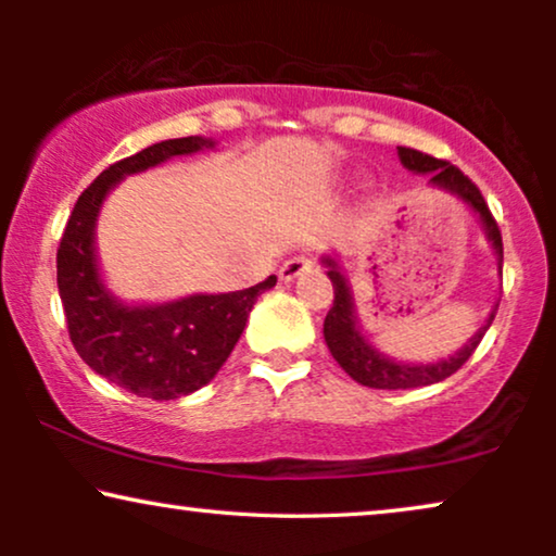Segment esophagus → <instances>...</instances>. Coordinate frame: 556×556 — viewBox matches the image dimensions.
Here are the masks:
<instances>
[{"label":"esophagus","mask_w":556,"mask_h":556,"mask_svg":"<svg viewBox=\"0 0 556 556\" xmlns=\"http://www.w3.org/2000/svg\"><path fill=\"white\" fill-rule=\"evenodd\" d=\"M311 265H314V257L311 255H293V257H288V261L280 265V280H293V278H299L303 270H308Z\"/></svg>","instance_id":"34e87169"}]
</instances>
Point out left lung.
I'll return each mask as SVG.
<instances>
[{"mask_svg": "<svg viewBox=\"0 0 556 556\" xmlns=\"http://www.w3.org/2000/svg\"><path fill=\"white\" fill-rule=\"evenodd\" d=\"M402 164L407 169L430 174V185H438L443 189H451L458 197H463L470 207H473L483 219L485 232H489V240L493 242L498 253V263H504V242H501V230L496 217L491 215L489 204H485L481 189H478L473 181H470L466 174H463L458 166L445 162V159H435L425 151L409 149V147H397ZM329 265V278L333 283V306L324 318V337L326 344H329V352L333 359L341 364V369L346 371L349 377L356 379V382L364 387H375V390H413V387H425L443 382L445 377H451L458 371L463 364L470 359V354L476 352L478 344H481L483 333L489 331V326L496 318L498 306L491 311L489 321L483 324V329H478L473 339L468 341L466 346L460 349L458 354H453L451 359L438 362V364H400L382 356L379 352L367 344V339L362 337V331L356 329V316H354V303L352 293H349V286L344 276H341L339 265L326 257L324 261Z\"/></svg>", "mask_w": 556, "mask_h": 556, "instance_id": "8db88e82", "label": "left lung"}]
</instances>
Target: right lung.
Listing matches in <instances>:
<instances>
[{"label":"right lung","mask_w":556,"mask_h":556,"mask_svg":"<svg viewBox=\"0 0 556 556\" xmlns=\"http://www.w3.org/2000/svg\"><path fill=\"white\" fill-rule=\"evenodd\" d=\"M202 147L212 141L185 136L111 164L78 197L60 238L58 291L75 352L98 375L139 397L174 400L207 384L238 344L257 295L276 286L270 276L245 291L189 295L164 306H124L105 291L93 250V227L105 194L124 174Z\"/></svg>","instance_id":"add662e5"}]
</instances>
